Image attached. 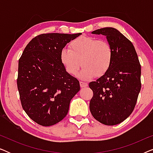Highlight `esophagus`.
<instances>
[{"label": "esophagus", "instance_id": "1", "mask_svg": "<svg viewBox=\"0 0 153 153\" xmlns=\"http://www.w3.org/2000/svg\"><path fill=\"white\" fill-rule=\"evenodd\" d=\"M80 85L81 88H85L88 86V83L85 82H83V81H80Z\"/></svg>", "mask_w": 153, "mask_h": 153}]
</instances>
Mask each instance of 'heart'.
Masks as SVG:
<instances>
[{
  "label": "heart",
  "instance_id": "obj_1",
  "mask_svg": "<svg viewBox=\"0 0 153 153\" xmlns=\"http://www.w3.org/2000/svg\"><path fill=\"white\" fill-rule=\"evenodd\" d=\"M112 59V48L107 42L87 36L74 39L70 49H63L60 54V62L71 75H76L81 63L83 67L79 76L85 80L93 79L96 74L100 76L106 74Z\"/></svg>",
  "mask_w": 153,
  "mask_h": 153
}]
</instances>
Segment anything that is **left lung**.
<instances>
[{
	"label": "left lung",
	"mask_w": 153,
	"mask_h": 153,
	"mask_svg": "<svg viewBox=\"0 0 153 153\" xmlns=\"http://www.w3.org/2000/svg\"><path fill=\"white\" fill-rule=\"evenodd\" d=\"M92 34L106 36L113 51L108 72L89 83L93 91L90 111L106 125L122 123L130 116L141 91V69L132 43L114 28L97 29Z\"/></svg>",
	"instance_id": "obj_1"
}]
</instances>
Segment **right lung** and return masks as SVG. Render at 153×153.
I'll return each mask as SVG.
<instances>
[{"instance_id": "obj_1", "label": "right lung", "mask_w": 153, "mask_h": 153, "mask_svg": "<svg viewBox=\"0 0 153 153\" xmlns=\"http://www.w3.org/2000/svg\"><path fill=\"white\" fill-rule=\"evenodd\" d=\"M81 33H47L33 38L19 60L17 87L22 107L37 124L51 126L68 114L79 81L65 70L60 51Z\"/></svg>"}]
</instances>
